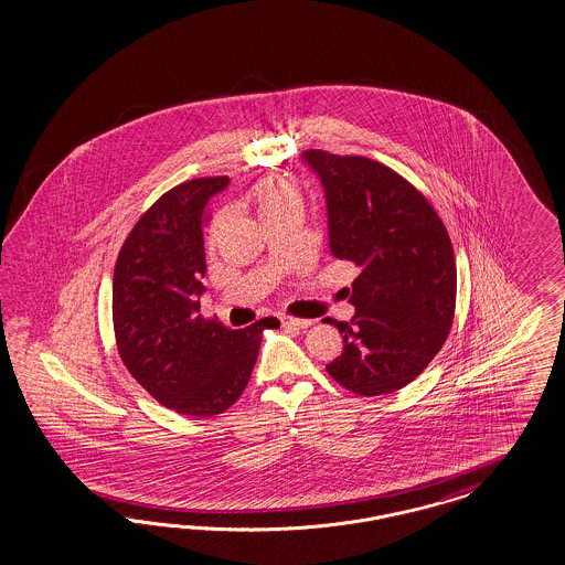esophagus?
I'll use <instances>...</instances> for the list:
<instances>
[{
	"instance_id": "obj_1",
	"label": "esophagus",
	"mask_w": 565,
	"mask_h": 565,
	"mask_svg": "<svg viewBox=\"0 0 565 565\" xmlns=\"http://www.w3.org/2000/svg\"><path fill=\"white\" fill-rule=\"evenodd\" d=\"M281 326L294 327V329H307L312 326L310 319H294V317H281Z\"/></svg>"
}]
</instances>
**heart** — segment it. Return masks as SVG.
I'll return each instance as SVG.
<instances>
[{
    "label": "heart",
    "instance_id": "1",
    "mask_svg": "<svg viewBox=\"0 0 565 565\" xmlns=\"http://www.w3.org/2000/svg\"><path fill=\"white\" fill-rule=\"evenodd\" d=\"M253 201L260 222L288 213H302V194L298 184L284 175H269L253 189Z\"/></svg>",
    "mask_w": 565,
    "mask_h": 565
}]
</instances>
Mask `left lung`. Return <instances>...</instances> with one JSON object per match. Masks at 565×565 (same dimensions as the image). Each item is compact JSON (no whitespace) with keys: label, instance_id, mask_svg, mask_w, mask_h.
Returning a JSON list of instances; mask_svg holds the SVG:
<instances>
[{"label":"left lung","instance_id":"left-lung-1","mask_svg":"<svg viewBox=\"0 0 565 565\" xmlns=\"http://www.w3.org/2000/svg\"><path fill=\"white\" fill-rule=\"evenodd\" d=\"M302 161L323 184L331 255L360 267L350 323L331 321L342 354L327 373L371 397L406 387L441 350L456 308V260L427 199L387 166L312 149Z\"/></svg>","mask_w":565,"mask_h":565}]
</instances>
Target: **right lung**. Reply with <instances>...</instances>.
I'll return each instance as SVG.
<instances>
[{
	"instance_id": "add662e5",
	"label": "right lung",
	"mask_w": 565,
	"mask_h": 565,
	"mask_svg": "<svg viewBox=\"0 0 565 565\" xmlns=\"http://www.w3.org/2000/svg\"><path fill=\"white\" fill-rule=\"evenodd\" d=\"M230 178H196L166 192L132 227L114 271V331L121 362L159 404L186 416L227 411L248 385L265 329L203 319V223Z\"/></svg>"
}]
</instances>
